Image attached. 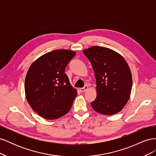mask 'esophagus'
Masks as SVG:
<instances>
[{
	"instance_id": "1",
	"label": "esophagus",
	"mask_w": 156,
	"mask_h": 156,
	"mask_svg": "<svg viewBox=\"0 0 156 156\" xmlns=\"http://www.w3.org/2000/svg\"><path fill=\"white\" fill-rule=\"evenodd\" d=\"M88 89V86L85 85L83 88H81V89H80V90H81V92H86Z\"/></svg>"
}]
</instances>
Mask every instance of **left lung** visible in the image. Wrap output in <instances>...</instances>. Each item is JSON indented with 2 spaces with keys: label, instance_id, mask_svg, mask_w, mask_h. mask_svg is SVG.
<instances>
[{
  "label": "left lung",
  "instance_id": "left-lung-1",
  "mask_svg": "<svg viewBox=\"0 0 156 156\" xmlns=\"http://www.w3.org/2000/svg\"><path fill=\"white\" fill-rule=\"evenodd\" d=\"M83 53L91 62L96 79V100L90 104L96 112L112 115L121 111L129 100L132 75L120 54L104 47L94 46Z\"/></svg>",
  "mask_w": 156,
  "mask_h": 156
}]
</instances>
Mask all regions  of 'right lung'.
Masks as SVG:
<instances>
[{
    "label": "right lung",
    "instance_id": "add662e5",
    "mask_svg": "<svg viewBox=\"0 0 156 156\" xmlns=\"http://www.w3.org/2000/svg\"><path fill=\"white\" fill-rule=\"evenodd\" d=\"M76 52L58 49L32 62L25 81L28 103L41 117L55 120L66 115L77 95L64 70Z\"/></svg>",
    "mask_w": 156,
    "mask_h": 156
}]
</instances>
